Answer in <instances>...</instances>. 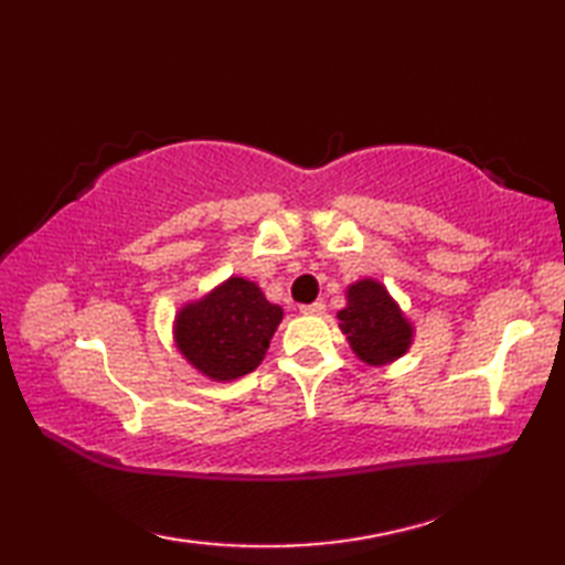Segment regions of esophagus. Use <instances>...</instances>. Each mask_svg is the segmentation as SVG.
<instances>
[{"label": "esophagus", "instance_id": "obj_1", "mask_svg": "<svg viewBox=\"0 0 565 565\" xmlns=\"http://www.w3.org/2000/svg\"><path fill=\"white\" fill-rule=\"evenodd\" d=\"M301 313H303V316H322V313H326V303H322V301H316V303L301 306Z\"/></svg>", "mask_w": 565, "mask_h": 565}]
</instances>
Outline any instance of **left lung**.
<instances>
[{"label":"left lung","mask_w":565,"mask_h":565,"mask_svg":"<svg viewBox=\"0 0 565 565\" xmlns=\"http://www.w3.org/2000/svg\"><path fill=\"white\" fill-rule=\"evenodd\" d=\"M344 298L347 306L338 313V326L359 362L386 366L407 354L415 326L386 286L366 276L347 286Z\"/></svg>","instance_id":"1"}]
</instances>
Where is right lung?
<instances>
[{"label":"right lung","mask_w":565,"mask_h":565,"mask_svg":"<svg viewBox=\"0 0 565 565\" xmlns=\"http://www.w3.org/2000/svg\"><path fill=\"white\" fill-rule=\"evenodd\" d=\"M281 318L255 281L231 276L177 310L174 347L201 376L227 383L262 364Z\"/></svg>","instance_id":"right-lung-1"}]
</instances>
